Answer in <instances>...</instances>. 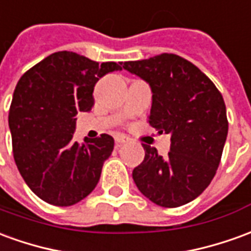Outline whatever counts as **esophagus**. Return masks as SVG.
Instances as JSON below:
<instances>
[{"label":"esophagus","instance_id":"1","mask_svg":"<svg viewBox=\"0 0 251 251\" xmlns=\"http://www.w3.org/2000/svg\"><path fill=\"white\" fill-rule=\"evenodd\" d=\"M128 140V138H126V136H123V135H117L116 138H115V142H116L117 146L124 145V143H127Z\"/></svg>","mask_w":251,"mask_h":251}]
</instances>
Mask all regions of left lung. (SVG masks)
Segmentation results:
<instances>
[{
	"label": "left lung",
	"instance_id": "obj_1",
	"mask_svg": "<svg viewBox=\"0 0 251 251\" xmlns=\"http://www.w3.org/2000/svg\"><path fill=\"white\" fill-rule=\"evenodd\" d=\"M150 85L149 123L170 135L166 157L143 145L145 159L132 178L149 200L161 207L184 205L200 196L214 178L225 147L228 122L225 100L196 66L174 54L122 63Z\"/></svg>",
	"mask_w": 251,
	"mask_h": 251
}]
</instances>
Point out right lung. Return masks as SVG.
Wrapping results in <instances>:
<instances>
[{"label":"right lung","instance_id":"obj_1","mask_svg":"<svg viewBox=\"0 0 251 251\" xmlns=\"http://www.w3.org/2000/svg\"><path fill=\"white\" fill-rule=\"evenodd\" d=\"M122 63H99L59 51L39 62L17 82L9 109L13 155L31 191L49 204L69 207L93 191L111 157V135L79 145L73 140L75 115L94 104V85L122 70Z\"/></svg>","mask_w":251,"mask_h":251}]
</instances>
